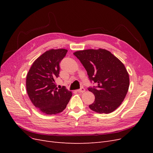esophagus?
<instances>
[{
	"label": "esophagus",
	"mask_w": 153,
	"mask_h": 153,
	"mask_svg": "<svg viewBox=\"0 0 153 153\" xmlns=\"http://www.w3.org/2000/svg\"><path fill=\"white\" fill-rule=\"evenodd\" d=\"M77 91H78V92H79V93H83V92H84L85 91V90L84 88L82 87V88H80V89L77 90Z\"/></svg>",
	"instance_id": "34e87169"
}]
</instances>
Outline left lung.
<instances>
[{
	"instance_id": "1",
	"label": "left lung",
	"mask_w": 153,
	"mask_h": 153,
	"mask_svg": "<svg viewBox=\"0 0 153 153\" xmlns=\"http://www.w3.org/2000/svg\"><path fill=\"white\" fill-rule=\"evenodd\" d=\"M80 60L96 86L88 90L95 100L89 106L96 112L109 114L121 105L129 85L128 73L119 59L105 49H88L73 53Z\"/></svg>"
}]
</instances>
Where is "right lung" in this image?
Returning <instances> with one entry per match:
<instances>
[{
    "label": "right lung",
    "instance_id": "obj_1",
    "mask_svg": "<svg viewBox=\"0 0 153 153\" xmlns=\"http://www.w3.org/2000/svg\"><path fill=\"white\" fill-rule=\"evenodd\" d=\"M67 52L66 49L47 51L33 62L27 75L26 89L29 98L45 114L62 112L72 96V92L65 86L58 89L55 84L59 76V63Z\"/></svg>",
    "mask_w": 153,
    "mask_h": 153
}]
</instances>
